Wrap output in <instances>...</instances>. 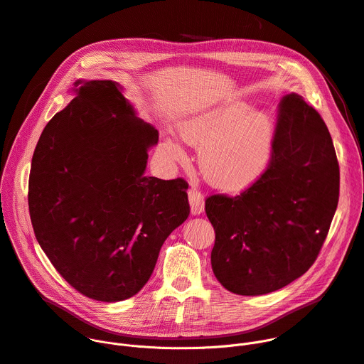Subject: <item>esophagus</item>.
I'll return each mask as SVG.
<instances>
[{"label":"esophagus","mask_w":364,"mask_h":364,"mask_svg":"<svg viewBox=\"0 0 364 364\" xmlns=\"http://www.w3.org/2000/svg\"><path fill=\"white\" fill-rule=\"evenodd\" d=\"M188 197H189V204H191V213L192 215H198L204 211L205 203H204V195L197 191V189H191L188 192Z\"/></svg>","instance_id":"obj_1"}]
</instances>
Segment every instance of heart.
Instances as JSON below:
<instances>
[{
  "instance_id": "1",
  "label": "heart",
  "mask_w": 364,
  "mask_h": 364,
  "mask_svg": "<svg viewBox=\"0 0 364 364\" xmlns=\"http://www.w3.org/2000/svg\"><path fill=\"white\" fill-rule=\"evenodd\" d=\"M178 131L185 141L201 147L200 164L205 179L225 191L237 192L254 185L272 157V118L242 99L193 112L179 121ZM166 147L173 157L183 154L176 138H167Z\"/></svg>"
}]
</instances>
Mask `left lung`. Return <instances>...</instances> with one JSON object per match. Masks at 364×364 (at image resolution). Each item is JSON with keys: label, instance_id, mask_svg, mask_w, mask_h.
I'll return each instance as SVG.
<instances>
[{"label": "left lung", "instance_id": "8db88e82", "mask_svg": "<svg viewBox=\"0 0 364 364\" xmlns=\"http://www.w3.org/2000/svg\"><path fill=\"white\" fill-rule=\"evenodd\" d=\"M338 197L340 166L323 119L301 96H284L265 173L237 197L205 201L220 284L261 296L301 277L318 258Z\"/></svg>", "mask_w": 364, "mask_h": 364}]
</instances>
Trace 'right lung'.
Wrapping results in <instances>:
<instances>
[{"mask_svg": "<svg viewBox=\"0 0 364 364\" xmlns=\"http://www.w3.org/2000/svg\"><path fill=\"white\" fill-rule=\"evenodd\" d=\"M32 159L29 211L52 265L77 291L121 301L141 290L189 215L188 183L146 176L157 129L112 80H77Z\"/></svg>", "mask_w": 364, "mask_h": 364, "instance_id": "right-lung-1", "label": "right lung"}]
</instances>
